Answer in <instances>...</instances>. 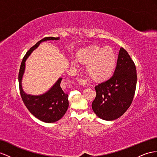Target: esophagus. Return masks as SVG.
I'll list each match as a JSON object with an SVG mask.
<instances>
[{
  "instance_id": "obj_1",
  "label": "esophagus",
  "mask_w": 157,
  "mask_h": 157,
  "mask_svg": "<svg viewBox=\"0 0 157 157\" xmlns=\"http://www.w3.org/2000/svg\"><path fill=\"white\" fill-rule=\"evenodd\" d=\"M78 83L80 84V85L83 86H86V84L87 83L86 80L83 79H78Z\"/></svg>"
}]
</instances>
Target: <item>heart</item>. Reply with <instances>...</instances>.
<instances>
[{
  "label": "heart",
  "instance_id": "heart-1",
  "mask_svg": "<svg viewBox=\"0 0 157 157\" xmlns=\"http://www.w3.org/2000/svg\"><path fill=\"white\" fill-rule=\"evenodd\" d=\"M79 59L84 63H88L86 70L91 79L101 80L107 78L113 70L116 56L112 48L93 46L80 52ZM73 63L75 64V62Z\"/></svg>",
  "mask_w": 157,
  "mask_h": 157
}]
</instances>
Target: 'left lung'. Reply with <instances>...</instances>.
I'll return each instance as SVG.
<instances>
[{
	"mask_svg": "<svg viewBox=\"0 0 157 157\" xmlns=\"http://www.w3.org/2000/svg\"><path fill=\"white\" fill-rule=\"evenodd\" d=\"M136 79L135 64L121 47L113 75L95 86L96 97L91 106L98 117L113 121L125 113L134 98Z\"/></svg>",
	"mask_w": 157,
	"mask_h": 157,
	"instance_id": "1",
	"label": "left lung"
}]
</instances>
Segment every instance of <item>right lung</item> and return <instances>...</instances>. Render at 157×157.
Instances as JSON below:
<instances>
[{
	"label": "right lung",
	"instance_id": "1",
	"mask_svg": "<svg viewBox=\"0 0 157 157\" xmlns=\"http://www.w3.org/2000/svg\"><path fill=\"white\" fill-rule=\"evenodd\" d=\"M59 38L45 37L31 47L24 56L18 73L20 93L25 106L34 117L45 123H54L65 115L69 106L67 94L60 87L62 78H59L51 89L43 95H31L26 94L22 88L21 81L25 69V62L27 58L42 42L46 40H59Z\"/></svg>",
	"mask_w": 157,
	"mask_h": 157
}]
</instances>
